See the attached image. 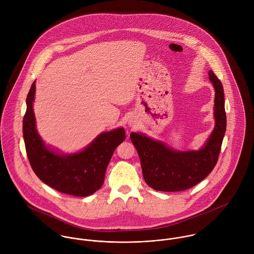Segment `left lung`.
<instances>
[{"label":"left lung","instance_id":"1","mask_svg":"<svg viewBox=\"0 0 254 254\" xmlns=\"http://www.w3.org/2000/svg\"><path fill=\"white\" fill-rule=\"evenodd\" d=\"M209 79L215 89V128L206 145L197 151H176L143 134L131 133L130 139L141 159L145 183L155 190L180 191L188 190L208 176L217 163L226 132L224 90L212 70Z\"/></svg>","mask_w":254,"mask_h":254}]
</instances>
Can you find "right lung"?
<instances>
[{"label": "right lung", "instance_id": "add662e5", "mask_svg": "<svg viewBox=\"0 0 254 254\" xmlns=\"http://www.w3.org/2000/svg\"><path fill=\"white\" fill-rule=\"evenodd\" d=\"M35 82L26 98L23 138L29 163L37 177L60 192L87 196L101 189L106 170L115 148L126 138L123 128L102 133L81 152L60 155L48 149L35 126L33 101Z\"/></svg>", "mask_w": 254, "mask_h": 254}]
</instances>
